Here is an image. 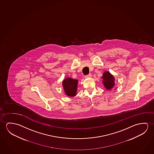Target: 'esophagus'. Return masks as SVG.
Returning a JSON list of instances; mask_svg holds the SVG:
<instances>
[{
  "label": "esophagus",
  "instance_id": "34e87169",
  "mask_svg": "<svg viewBox=\"0 0 154 154\" xmlns=\"http://www.w3.org/2000/svg\"><path fill=\"white\" fill-rule=\"evenodd\" d=\"M85 78H91V74H89L88 75H85Z\"/></svg>",
  "mask_w": 154,
  "mask_h": 154
}]
</instances>
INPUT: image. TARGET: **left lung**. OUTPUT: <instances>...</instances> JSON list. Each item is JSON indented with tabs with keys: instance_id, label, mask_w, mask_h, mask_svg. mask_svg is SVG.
Returning <instances> with one entry per match:
<instances>
[{
	"instance_id": "1",
	"label": "left lung",
	"mask_w": 154,
	"mask_h": 154,
	"mask_svg": "<svg viewBox=\"0 0 154 154\" xmlns=\"http://www.w3.org/2000/svg\"><path fill=\"white\" fill-rule=\"evenodd\" d=\"M103 83L107 90H111L115 85V78L109 72H105L102 76Z\"/></svg>"
}]
</instances>
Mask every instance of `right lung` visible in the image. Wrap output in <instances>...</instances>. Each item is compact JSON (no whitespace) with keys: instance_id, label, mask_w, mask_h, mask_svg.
Here are the masks:
<instances>
[{"instance_id":"right-lung-1","label":"right lung","mask_w":154,"mask_h":154,"mask_svg":"<svg viewBox=\"0 0 154 154\" xmlns=\"http://www.w3.org/2000/svg\"><path fill=\"white\" fill-rule=\"evenodd\" d=\"M78 81L74 79L66 78L63 81V90L66 95L73 97L76 95Z\"/></svg>"}]
</instances>
